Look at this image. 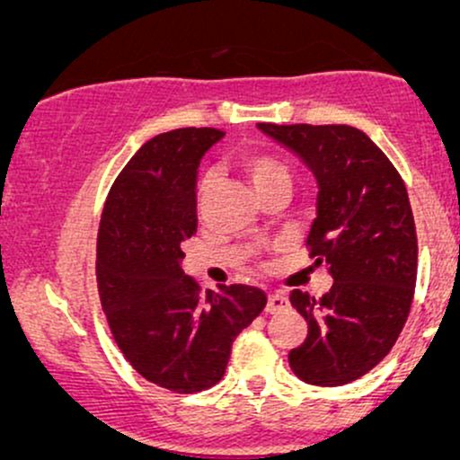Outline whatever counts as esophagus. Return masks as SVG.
Returning a JSON list of instances; mask_svg holds the SVG:
<instances>
[{"instance_id":"34e87169","label":"esophagus","mask_w":460,"mask_h":460,"mask_svg":"<svg viewBox=\"0 0 460 460\" xmlns=\"http://www.w3.org/2000/svg\"><path fill=\"white\" fill-rule=\"evenodd\" d=\"M289 307V300L283 296V294H270L268 296V305H266V311L268 314H281V311H285Z\"/></svg>"}]
</instances>
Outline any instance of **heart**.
<instances>
[{"label":"heart","instance_id":"1","mask_svg":"<svg viewBox=\"0 0 460 460\" xmlns=\"http://www.w3.org/2000/svg\"><path fill=\"white\" fill-rule=\"evenodd\" d=\"M242 168H244L246 175L251 177L252 186L257 188V192L263 188L272 186V183L292 181L288 164H285L283 160H279L277 155H270V153H246V155L242 157ZM209 186H212V175H209V172H205V175L200 177L199 190H197L199 203L203 200L205 194H208Z\"/></svg>","mask_w":460,"mask_h":460}]
</instances>
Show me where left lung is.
<instances>
[{
  "label": "left lung",
  "instance_id": "obj_1",
  "mask_svg": "<svg viewBox=\"0 0 460 460\" xmlns=\"http://www.w3.org/2000/svg\"><path fill=\"white\" fill-rule=\"evenodd\" d=\"M260 129L311 168L318 218L307 246L332 288L322 298L294 289L307 340L289 352L300 381L340 387L389 355L409 318L417 281V235L406 186L389 157L350 125H274Z\"/></svg>",
  "mask_w": 460,
  "mask_h": 460
}]
</instances>
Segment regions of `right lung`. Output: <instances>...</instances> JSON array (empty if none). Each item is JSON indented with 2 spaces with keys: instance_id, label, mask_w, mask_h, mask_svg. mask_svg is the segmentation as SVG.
<instances>
[{
  "instance_id": "obj_1",
  "label": "right lung",
  "mask_w": 460,
  "mask_h": 460,
  "mask_svg": "<svg viewBox=\"0 0 460 460\" xmlns=\"http://www.w3.org/2000/svg\"><path fill=\"white\" fill-rule=\"evenodd\" d=\"M225 131L155 136L125 164L105 199L97 288L116 346L142 378L175 394L223 381L235 337L266 307L252 285L200 292L183 274L181 244L197 234V168Z\"/></svg>"
}]
</instances>
